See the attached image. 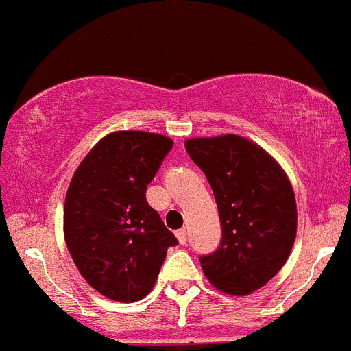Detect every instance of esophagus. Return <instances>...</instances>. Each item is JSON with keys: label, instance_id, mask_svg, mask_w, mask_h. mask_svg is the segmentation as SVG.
<instances>
[{"label": "esophagus", "instance_id": "esophagus-1", "mask_svg": "<svg viewBox=\"0 0 351 351\" xmlns=\"http://www.w3.org/2000/svg\"><path fill=\"white\" fill-rule=\"evenodd\" d=\"M176 235H177V239H179V242L182 243H187V230L186 228H180V230H177L176 232Z\"/></svg>", "mask_w": 351, "mask_h": 351}]
</instances>
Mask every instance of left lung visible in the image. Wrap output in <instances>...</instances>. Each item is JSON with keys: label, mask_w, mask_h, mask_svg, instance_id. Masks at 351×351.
Listing matches in <instances>:
<instances>
[{"label": "left lung", "mask_w": 351, "mask_h": 351, "mask_svg": "<svg viewBox=\"0 0 351 351\" xmlns=\"http://www.w3.org/2000/svg\"><path fill=\"white\" fill-rule=\"evenodd\" d=\"M189 157L206 174L219 208L222 237L199 261L222 292L247 295L274 278L292 252L297 204L282 167L240 136L186 141Z\"/></svg>", "instance_id": "obj_1"}]
</instances>
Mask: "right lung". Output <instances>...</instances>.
I'll return each instance as SVG.
<instances>
[{
	"mask_svg": "<svg viewBox=\"0 0 351 351\" xmlns=\"http://www.w3.org/2000/svg\"><path fill=\"white\" fill-rule=\"evenodd\" d=\"M172 145L160 134L112 132L94 145L69 184L66 245L89 285L112 300L144 298L167 249L179 243L145 199Z\"/></svg>",
	"mask_w": 351,
	"mask_h": 351,
	"instance_id": "1",
	"label": "right lung"
}]
</instances>
